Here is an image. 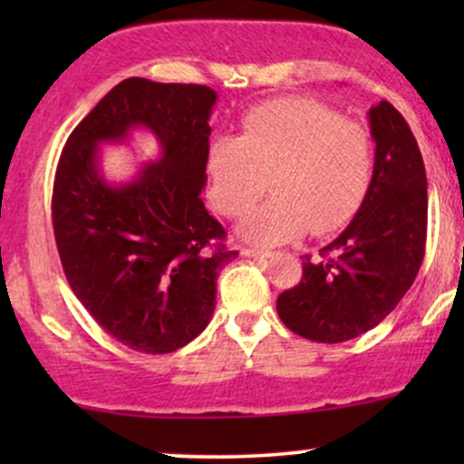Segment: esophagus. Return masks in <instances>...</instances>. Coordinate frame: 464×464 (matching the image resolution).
<instances>
[{
	"mask_svg": "<svg viewBox=\"0 0 464 464\" xmlns=\"http://www.w3.org/2000/svg\"><path fill=\"white\" fill-rule=\"evenodd\" d=\"M242 255L244 257H253V259H264V257H270V250H264V248H242Z\"/></svg>",
	"mask_w": 464,
	"mask_h": 464,
	"instance_id": "obj_1",
	"label": "esophagus"
}]
</instances>
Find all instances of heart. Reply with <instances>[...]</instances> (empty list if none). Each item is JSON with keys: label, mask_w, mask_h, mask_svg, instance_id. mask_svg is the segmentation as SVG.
<instances>
[{"label": "heart", "mask_w": 464, "mask_h": 464, "mask_svg": "<svg viewBox=\"0 0 464 464\" xmlns=\"http://www.w3.org/2000/svg\"><path fill=\"white\" fill-rule=\"evenodd\" d=\"M372 169L369 130L305 98L255 106L244 117V135H218L207 152L209 194L220 214H246L268 185L275 191L239 227L257 244L343 228L369 194Z\"/></svg>", "instance_id": "obj_1"}]
</instances>
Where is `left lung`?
Segmentation results:
<instances>
[{"instance_id":"1","label":"left lung","mask_w":464,"mask_h":464,"mask_svg":"<svg viewBox=\"0 0 464 464\" xmlns=\"http://www.w3.org/2000/svg\"><path fill=\"white\" fill-rule=\"evenodd\" d=\"M375 141L371 189L349 227L305 255L301 281L276 299L290 332L344 343L377 327L414 284L428 236V179L408 121L386 100L369 111Z\"/></svg>"}]
</instances>
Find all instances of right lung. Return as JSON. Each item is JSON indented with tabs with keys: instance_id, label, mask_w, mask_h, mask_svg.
<instances>
[{
	"instance_id": "obj_1",
	"label": "right lung",
	"mask_w": 464,
	"mask_h": 464,
	"mask_svg": "<svg viewBox=\"0 0 464 464\" xmlns=\"http://www.w3.org/2000/svg\"><path fill=\"white\" fill-rule=\"evenodd\" d=\"M216 100L205 84L121 80L58 161L52 222L69 285L106 334L140 353H172L209 324L218 275L237 255L200 198ZM135 128L158 137L162 157L129 184H106L99 143Z\"/></svg>"
}]
</instances>
